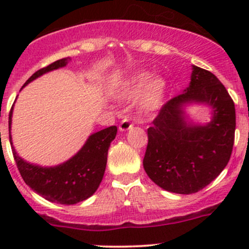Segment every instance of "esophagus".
Here are the masks:
<instances>
[{
	"label": "esophagus",
	"mask_w": 249,
	"mask_h": 249,
	"mask_svg": "<svg viewBox=\"0 0 249 249\" xmlns=\"http://www.w3.org/2000/svg\"><path fill=\"white\" fill-rule=\"evenodd\" d=\"M132 126H134V124H132L129 119H126V118H125V119H123L122 122H120L119 130L120 131H127V130L131 129Z\"/></svg>",
	"instance_id": "esophagus-1"
}]
</instances>
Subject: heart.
I'll use <instances>...</instances> for the list:
<instances>
[{
    "label": "heart",
    "instance_id": "1",
    "mask_svg": "<svg viewBox=\"0 0 249 249\" xmlns=\"http://www.w3.org/2000/svg\"><path fill=\"white\" fill-rule=\"evenodd\" d=\"M166 91L167 83L164 79H153L149 73H140L127 80L120 95L125 100L141 97L140 108L145 113H152L161 108Z\"/></svg>",
    "mask_w": 249,
    "mask_h": 249
}]
</instances>
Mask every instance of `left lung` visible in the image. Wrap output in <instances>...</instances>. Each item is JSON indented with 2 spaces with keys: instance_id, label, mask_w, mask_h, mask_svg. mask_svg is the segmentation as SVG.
<instances>
[{
  "instance_id": "obj_1",
  "label": "left lung",
  "mask_w": 249,
  "mask_h": 249,
  "mask_svg": "<svg viewBox=\"0 0 249 249\" xmlns=\"http://www.w3.org/2000/svg\"><path fill=\"white\" fill-rule=\"evenodd\" d=\"M192 102L213 108L208 124L194 125L185 120L182 106ZM235 127V105L224 85L210 71L193 66L189 87L161 107L148 129L143 167L167 192H199L229 162Z\"/></svg>"
}]
</instances>
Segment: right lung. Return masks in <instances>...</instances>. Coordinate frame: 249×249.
<instances>
[{
    "label": "right lung",
    "instance_id": "obj_1",
    "mask_svg": "<svg viewBox=\"0 0 249 249\" xmlns=\"http://www.w3.org/2000/svg\"><path fill=\"white\" fill-rule=\"evenodd\" d=\"M69 60L70 57H64L38 70L26 80L24 87L47 72L66 66ZM12 113L13 106L9 112L8 123L9 141L14 160L24 182L34 192L46 200L61 205H74L88 199L96 192L106 170L110 142L117 136V126H109L92 134L82 149L64 164L54 167H42L26 162L17 154L11 137Z\"/></svg>",
    "mask_w": 249,
    "mask_h": 249
}]
</instances>
